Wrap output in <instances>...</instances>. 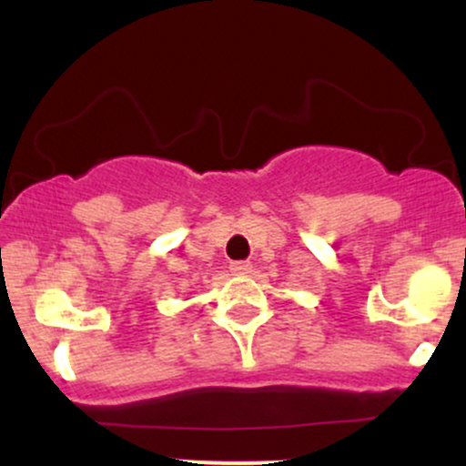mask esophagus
<instances>
[{
  "instance_id": "34e87169",
  "label": "esophagus",
  "mask_w": 466,
  "mask_h": 466,
  "mask_svg": "<svg viewBox=\"0 0 466 466\" xmlns=\"http://www.w3.org/2000/svg\"><path fill=\"white\" fill-rule=\"evenodd\" d=\"M229 269H232V274L245 276V274H249V271H251V265L248 263V260H237V263L229 265Z\"/></svg>"
}]
</instances>
